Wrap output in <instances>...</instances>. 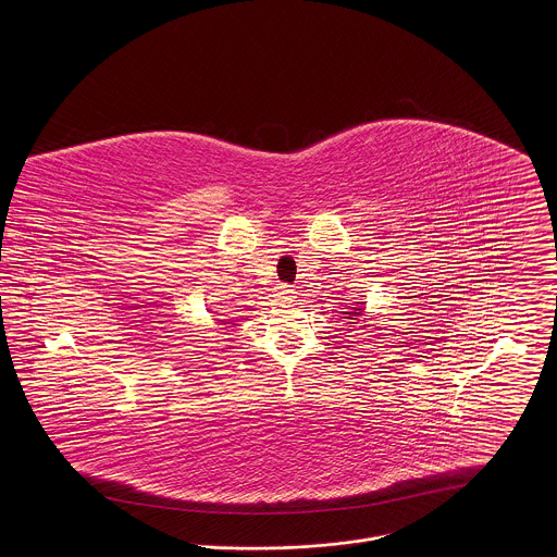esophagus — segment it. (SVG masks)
I'll return each instance as SVG.
<instances>
[{
	"instance_id": "34e87169",
	"label": "esophagus",
	"mask_w": 557,
	"mask_h": 557,
	"mask_svg": "<svg viewBox=\"0 0 557 557\" xmlns=\"http://www.w3.org/2000/svg\"><path fill=\"white\" fill-rule=\"evenodd\" d=\"M275 298H277V300H282V302H290V300H295L296 298V290L293 286L280 284V286H277V290H275Z\"/></svg>"
}]
</instances>
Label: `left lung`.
Returning a JSON list of instances; mask_svg holds the SVG:
<instances>
[{
  "instance_id": "left-lung-1",
  "label": "left lung",
  "mask_w": 557,
  "mask_h": 557,
  "mask_svg": "<svg viewBox=\"0 0 557 557\" xmlns=\"http://www.w3.org/2000/svg\"><path fill=\"white\" fill-rule=\"evenodd\" d=\"M343 315H345L347 324H363L366 320H370V318H366V311H363V307H351V309H349V311H345ZM368 326H370V324H363L361 327Z\"/></svg>"
}]
</instances>
